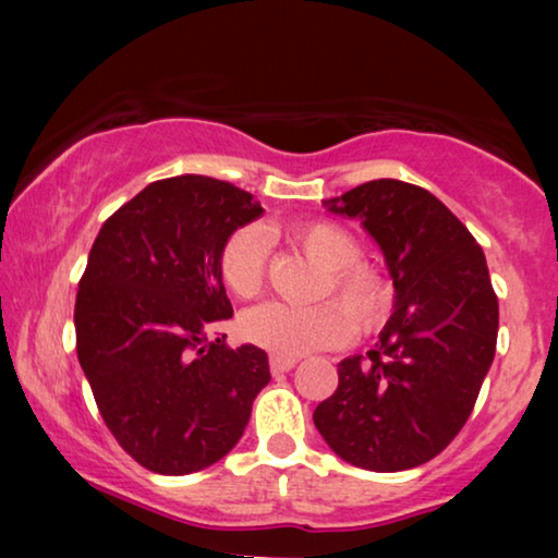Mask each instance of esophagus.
I'll return each mask as SVG.
<instances>
[{
	"mask_svg": "<svg viewBox=\"0 0 558 558\" xmlns=\"http://www.w3.org/2000/svg\"><path fill=\"white\" fill-rule=\"evenodd\" d=\"M269 363H271V371H274V373H284V371H292V368H294L296 357H292V355H277V353H274Z\"/></svg>",
	"mask_w": 558,
	"mask_h": 558,
	"instance_id": "1",
	"label": "esophagus"
}]
</instances>
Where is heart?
<instances>
[{"mask_svg":"<svg viewBox=\"0 0 558 558\" xmlns=\"http://www.w3.org/2000/svg\"><path fill=\"white\" fill-rule=\"evenodd\" d=\"M281 235L325 269L317 296L335 294L342 304L325 300L294 307L269 302L243 312L241 335L251 345L294 357L310 350L340 345L353 335V324L361 332H371L384 323L393 304L391 277L378 264L361 258L363 246L355 233L335 220L312 218L284 226ZM266 264L269 241L256 226L235 228L218 256L220 279L241 300L262 294Z\"/></svg>","mask_w":558,"mask_h":558,"instance_id":"heart-1","label":"heart"}]
</instances>
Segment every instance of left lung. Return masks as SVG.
Segmentation results:
<instances>
[{
    "label": "left lung",
    "mask_w": 558,
    "mask_h": 558,
    "mask_svg": "<svg viewBox=\"0 0 558 558\" xmlns=\"http://www.w3.org/2000/svg\"><path fill=\"white\" fill-rule=\"evenodd\" d=\"M330 210L361 218L384 248L396 310L376 350L338 363V388L312 418L355 468H418L468 424L495 357L498 296L485 254L445 203L411 182H363Z\"/></svg>",
    "instance_id": "obj_1"
}]
</instances>
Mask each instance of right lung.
Instances as JSON below:
<instances>
[{"label":"right lung","mask_w":558,"mask_h":558,"mask_svg":"<svg viewBox=\"0 0 558 558\" xmlns=\"http://www.w3.org/2000/svg\"><path fill=\"white\" fill-rule=\"evenodd\" d=\"M246 190L182 174L157 180L98 231L75 294V350L98 414L124 452L159 475H190L231 452L269 384L262 348H231L218 256L262 216Z\"/></svg>","instance_id":"obj_1"}]
</instances>
